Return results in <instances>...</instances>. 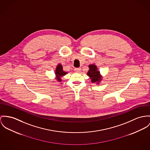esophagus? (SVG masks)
I'll return each instance as SVG.
<instances>
[{"instance_id": "esophagus-1", "label": "esophagus", "mask_w": 150, "mask_h": 150, "mask_svg": "<svg viewBox=\"0 0 150 150\" xmlns=\"http://www.w3.org/2000/svg\"><path fill=\"white\" fill-rule=\"evenodd\" d=\"M74 71L76 72H80L81 71V68H75L74 69Z\"/></svg>"}]
</instances>
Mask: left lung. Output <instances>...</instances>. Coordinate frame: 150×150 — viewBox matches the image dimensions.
<instances>
[{"mask_svg":"<svg viewBox=\"0 0 150 150\" xmlns=\"http://www.w3.org/2000/svg\"><path fill=\"white\" fill-rule=\"evenodd\" d=\"M88 67L89 69L87 73V75L90 77L91 83L98 85L99 84L101 81H102L103 76L100 74L97 66L94 64H89Z\"/></svg>","mask_w":150,"mask_h":150,"instance_id":"1","label":"left lung"}]
</instances>
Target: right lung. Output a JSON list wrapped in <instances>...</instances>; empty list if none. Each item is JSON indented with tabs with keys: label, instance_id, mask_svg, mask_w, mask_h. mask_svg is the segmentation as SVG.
Returning <instances> with one entry per match:
<instances>
[{
	"label": "right lung",
	"instance_id": "obj_1",
	"mask_svg": "<svg viewBox=\"0 0 150 150\" xmlns=\"http://www.w3.org/2000/svg\"><path fill=\"white\" fill-rule=\"evenodd\" d=\"M68 72L64 71L63 70V66L61 64H58L55 70V79L58 82H61L62 79V78L65 76Z\"/></svg>",
	"mask_w": 150,
	"mask_h": 150
}]
</instances>
